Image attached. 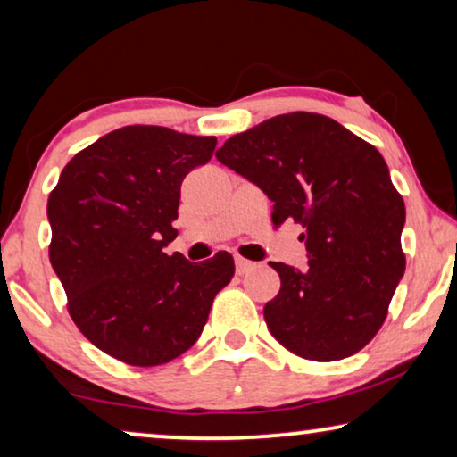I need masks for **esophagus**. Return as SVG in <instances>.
I'll use <instances>...</instances> for the list:
<instances>
[{
  "instance_id": "esophagus-1",
  "label": "esophagus",
  "mask_w": 457,
  "mask_h": 457,
  "mask_svg": "<svg viewBox=\"0 0 457 457\" xmlns=\"http://www.w3.org/2000/svg\"><path fill=\"white\" fill-rule=\"evenodd\" d=\"M253 266H255L253 262H249L245 258H235V270H237V274H247Z\"/></svg>"
}]
</instances>
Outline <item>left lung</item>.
I'll return each instance as SVG.
<instances>
[{
	"instance_id": "1",
	"label": "left lung",
	"mask_w": 457,
	"mask_h": 457,
	"mask_svg": "<svg viewBox=\"0 0 457 457\" xmlns=\"http://www.w3.org/2000/svg\"><path fill=\"white\" fill-rule=\"evenodd\" d=\"M216 158L270 197L274 227L305 230V270L270 262L280 277L264 305L274 339L314 361L358 353L405 270V205L378 149L333 118L291 112L230 137Z\"/></svg>"
}]
</instances>
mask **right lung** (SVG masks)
<instances>
[{"label": "right lung", "instance_id": "1", "mask_svg": "<svg viewBox=\"0 0 457 457\" xmlns=\"http://www.w3.org/2000/svg\"><path fill=\"white\" fill-rule=\"evenodd\" d=\"M214 149L216 137L122 127L74 155L49 193V260L68 314L124 364L160 366L185 353L233 278L227 252L202 264L164 252L177 239L180 183Z\"/></svg>", "mask_w": 457, "mask_h": 457}]
</instances>
